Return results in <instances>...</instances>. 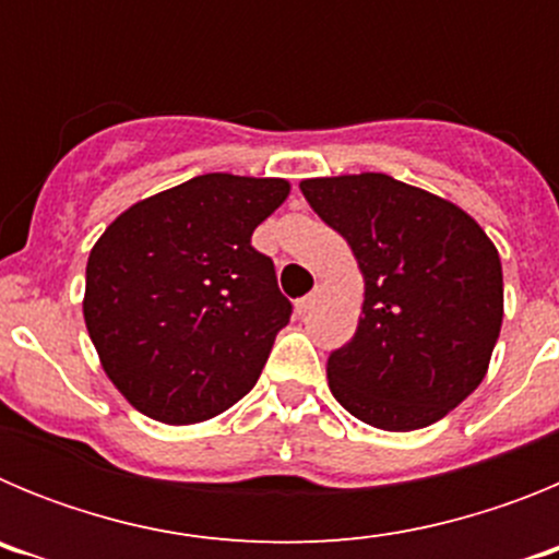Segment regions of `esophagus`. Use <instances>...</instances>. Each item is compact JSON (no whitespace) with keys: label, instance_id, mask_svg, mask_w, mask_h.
Returning <instances> with one entry per match:
<instances>
[{"label":"esophagus","instance_id":"34e87169","mask_svg":"<svg viewBox=\"0 0 559 559\" xmlns=\"http://www.w3.org/2000/svg\"><path fill=\"white\" fill-rule=\"evenodd\" d=\"M316 296H319V288H313L308 296H302V299L296 302V310H299V316H308L310 313V308H313V305H316Z\"/></svg>","mask_w":559,"mask_h":559}]
</instances>
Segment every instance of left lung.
<instances>
[{"label": "left lung", "mask_w": 559, "mask_h": 559, "mask_svg": "<svg viewBox=\"0 0 559 559\" xmlns=\"http://www.w3.org/2000/svg\"><path fill=\"white\" fill-rule=\"evenodd\" d=\"M299 187L364 276L358 330L328 358L330 392L380 431L433 426L490 369L503 322L496 243L462 206L386 173Z\"/></svg>", "instance_id": "left-lung-1"}]
</instances>
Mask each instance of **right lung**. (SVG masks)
Returning <instances> with one entry per match:
<instances>
[{"label": "right lung", "instance_id": "1", "mask_svg": "<svg viewBox=\"0 0 559 559\" xmlns=\"http://www.w3.org/2000/svg\"><path fill=\"white\" fill-rule=\"evenodd\" d=\"M290 181L204 173L136 201L88 251L83 322L145 417L192 426L251 392L290 302L251 235Z\"/></svg>", "mask_w": 559, "mask_h": 559}]
</instances>
